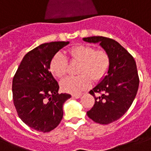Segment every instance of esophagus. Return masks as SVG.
<instances>
[{
	"instance_id": "1",
	"label": "esophagus",
	"mask_w": 151,
	"mask_h": 151,
	"mask_svg": "<svg viewBox=\"0 0 151 151\" xmlns=\"http://www.w3.org/2000/svg\"><path fill=\"white\" fill-rule=\"evenodd\" d=\"M81 96V95H72V98H74V99H79L80 97Z\"/></svg>"
}]
</instances>
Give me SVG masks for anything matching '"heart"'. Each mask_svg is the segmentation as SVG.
<instances>
[{
    "mask_svg": "<svg viewBox=\"0 0 151 151\" xmlns=\"http://www.w3.org/2000/svg\"><path fill=\"white\" fill-rule=\"evenodd\" d=\"M71 59L81 62L79 69L80 76H70L60 83L62 90L70 94L78 95L92 85V79L99 81L107 73L110 58L104 50H96L89 45H77L69 50ZM68 60L62 52L52 56L49 64L50 71L56 78H63L66 73Z\"/></svg>",
    "mask_w": 151,
    "mask_h": 151,
    "instance_id": "obj_1",
    "label": "heart"
}]
</instances>
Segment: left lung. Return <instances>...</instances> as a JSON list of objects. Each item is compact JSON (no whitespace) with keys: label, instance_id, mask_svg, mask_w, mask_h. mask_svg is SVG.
Returning <instances> with one entry per match:
<instances>
[{"label":"left lung","instance_id":"1","mask_svg":"<svg viewBox=\"0 0 151 151\" xmlns=\"http://www.w3.org/2000/svg\"><path fill=\"white\" fill-rule=\"evenodd\" d=\"M83 40L99 43L110 58L107 74L89 93L95 104L87 112L88 117L96 123L108 124L126 113L138 91V72L135 59L118 42L105 37H88ZM96 93L101 95L96 97Z\"/></svg>","mask_w":151,"mask_h":151}]
</instances>
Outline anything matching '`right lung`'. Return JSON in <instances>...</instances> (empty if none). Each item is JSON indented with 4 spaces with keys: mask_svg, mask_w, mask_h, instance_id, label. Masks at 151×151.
<instances>
[{
    "mask_svg": "<svg viewBox=\"0 0 151 151\" xmlns=\"http://www.w3.org/2000/svg\"><path fill=\"white\" fill-rule=\"evenodd\" d=\"M69 41L42 44L25 55L12 80L14 105L20 119L31 129L48 132L63 115V106L71 96L59 94V86L49 71L52 56Z\"/></svg>",
    "mask_w": 151,
    "mask_h": 151,
    "instance_id": "obj_1",
    "label": "right lung"
}]
</instances>
